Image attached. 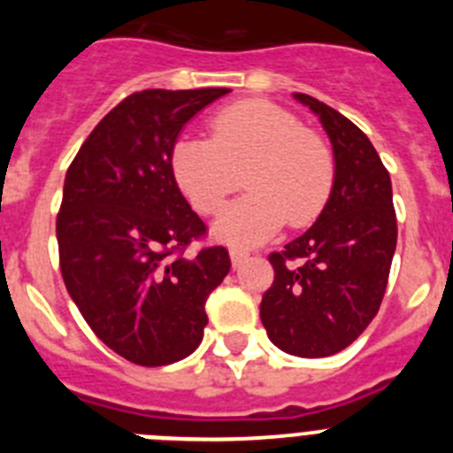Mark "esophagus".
Masks as SVG:
<instances>
[{"label": "esophagus", "mask_w": 453, "mask_h": 453, "mask_svg": "<svg viewBox=\"0 0 453 453\" xmlns=\"http://www.w3.org/2000/svg\"><path fill=\"white\" fill-rule=\"evenodd\" d=\"M229 256H231V263H234V267H240L242 263L247 261V258H250V251L242 250V247H231Z\"/></svg>", "instance_id": "esophagus-1"}]
</instances>
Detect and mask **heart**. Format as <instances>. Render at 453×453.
<instances>
[{
    "label": "heart",
    "mask_w": 453,
    "mask_h": 453,
    "mask_svg": "<svg viewBox=\"0 0 453 453\" xmlns=\"http://www.w3.org/2000/svg\"><path fill=\"white\" fill-rule=\"evenodd\" d=\"M172 177L203 215L222 211L245 172V197L218 219L215 235L256 245L288 222L311 224L334 188L331 150L286 108L250 99L222 108L211 119V138L183 134L172 145Z\"/></svg>",
    "instance_id": "obj_1"
}]
</instances>
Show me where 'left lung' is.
Returning <instances> with one entry per match:
<instances>
[{"mask_svg":"<svg viewBox=\"0 0 453 453\" xmlns=\"http://www.w3.org/2000/svg\"><path fill=\"white\" fill-rule=\"evenodd\" d=\"M334 147L331 197L306 234L270 254L274 283L261 302L267 338L286 354L324 358L349 347L374 319L397 247L390 174L351 119L311 95Z\"/></svg>","mask_w":453,"mask_h":453,"instance_id":"1","label":"left lung"}]
</instances>
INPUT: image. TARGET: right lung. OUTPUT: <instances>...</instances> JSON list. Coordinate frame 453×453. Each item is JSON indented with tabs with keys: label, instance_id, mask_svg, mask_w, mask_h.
Wrapping results in <instances>:
<instances>
[{
	"label": "right lung",
	"instance_id": "1",
	"mask_svg": "<svg viewBox=\"0 0 453 453\" xmlns=\"http://www.w3.org/2000/svg\"><path fill=\"white\" fill-rule=\"evenodd\" d=\"M226 92H134L65 174L56 218L63 281L95 335L135 365H170L197 349L208 295L231 270L224 247L183 254L206 226L170 167L183 127Z\"/></svg>",
	"mask_w": 453,
	"mask_h": 453
}]
</instances>
